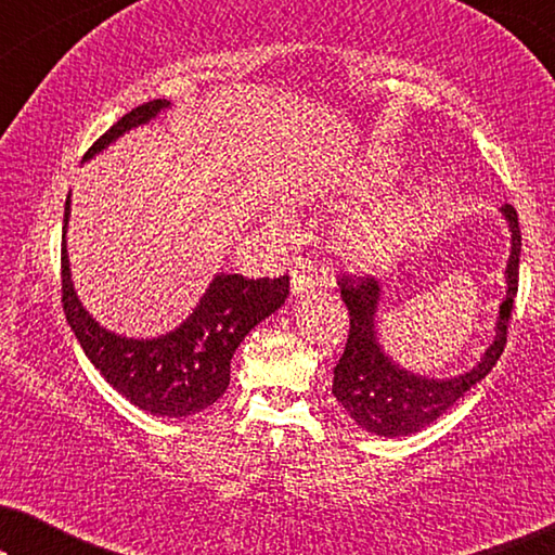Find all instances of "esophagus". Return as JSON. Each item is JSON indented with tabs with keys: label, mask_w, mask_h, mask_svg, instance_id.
I'll use <instances>...</instances> for the list:
<instances>
[{
	"label": "esophagus",
	"mask_w": 555,
	"mask_h": 555,
	"mask_svg": "<svg viewBox=\"0 0 555 555\" xmlns=\"http://www.w3.org/2000/svg\"><path fill=\"white\" fill-rule=\"evenodd\" d=\"M315 278L310 275V272L306 268H298L293 270L291 275V291L293 295H308V293H315Z\"/></svg>",
	"instance_id": "esophagus-1"
}]
</instances>
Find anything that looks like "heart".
Here are the masks:
<instances>
[{
	"instance_id": "1",
	"label": "heart",
	"mask_w": 555,
	"mask_h": 555,
	"mask_svg": "<svg viewBox=\"0 0 555 555\" xmlns=\"http://www.w3.org/2000/svg\"><path fill=\"white\" fill-rule=\"evenodd\" d=\"M401 173V158L391 151L371 149L353 166L344 189L351 196H363L391 186ZM439 177H427L414 184L393 189L382 199L363 204L331 224L325 247L348 270L376 272L389 268L416 237L435 209Z\"/></svg>"
}]
</instances>
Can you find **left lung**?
Segmentation results:
<instances>
[{"mask_svg": "<svg viewBox=\"0 0 555 555\" xmlns=\"http://www.w3.org/2000/svg\"><path fill=\"white\" fill-rule=\"evenodd\" d=\"M511 232V255L505 264V295L498 306V318L492 325V340L485 348L475 366L454 376H429L401 366L384 351L378 338V310L384 302V287L376 280H340L351 331H348L346 351L333 369V397L346 409L348 416L361 429L376 437H409L429 427L447 409H452L475 389L495 366L505 346L507 318H511L513 298L518 293V262H520V227L518 215L511 204L498 209Z\"/></svg>", "mask_w": 555, "mask_h": 555, "instance_id": "left-lung-1", "label": "left lung"}]
</instances>
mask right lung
I'll return each mask as SVG.
<instances>
[{"instance_id": "add662e5", "label": "right lung", "mask_w": 555, "mask_h": 555, "mask_svg": "<svg viewBox=\"0 0 555 555\" xmlns=\"http://www.w3.org/2000/svg\"><path fill=\"white\" fill-rule=\"evenodd\" d=\"M171 108V101L143 103L126 113L93 143L82 162L103 154L120 135L151 124ZM70 194L63 227V306L78 344L101 376L133 406L154 416L181 420L215 404L230 386V361L257 323L283 308L287 278L247 280L217 272L199 302L177 328L162 336L135 338L108 331L90 315L73 285L67 257Z\"/></svg>"}]
</instances>
